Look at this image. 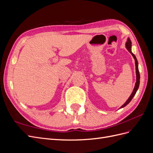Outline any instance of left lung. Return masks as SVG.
Segmentation results:
<instances>
[{
    "label": "left lung",
    "mask_w": 153,
    "mask_h": 153,
    "mask_svg": "<svg viewBox=\"0 0 153 153\" xmlns=\"http://www.w3.org/2000/svg\"><path fill=\"white\" fill-rule=\"evenodd\" d=\"M126 48L128 49V50L129 51V52H130L132 55V56L133 57L134 59H135V66H136V75H137V82H136V84H135V86L134 87V89L133 91V92L131 93V96H129V98H128V100L126 101V103H125L121 108L124 107V106H126L130 101H131L132 98H133V96H135V94H136V92L138 89V87H139V84H140V73H139V71H138V61H137V59L135 57V55H134L132 52H131V41L129 39H128V41L126 43Z\"/></svg>",
    "instance_id": "8db88e82"
}]
</instances>
